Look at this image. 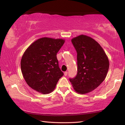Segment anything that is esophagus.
I'll use <instances>...</instances> for the list:
<instances>
[{"label":"esophagus","mask_w":125,"mask_h":125,"mask_svg":"<svg viewBox=\"0 0 125 125\" xmlns=\"http://www.w3.org/2000/svg\"><path fill=\"white\" fill-rule=\"evenodd\" d=\"M67 74H68V72H65L64 73V75L65 76H67Z\"/></svg>","instance_id":"esophagus-1"}]
</instances>
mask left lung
<instances>
[{"mask_svg":"<svg viewBox=\"0 0 125 125\" xmlns=\"http://www.w3.org/2000/svg\"><path fill=\"white\" fill-rule=\"evenodd\" d=\"M71 41L77 52L78 72L69 80L75 92L86 94L105 80L109 68V59L100 44L92 37L80 35Z\"/></svg>","mask_w":125,"mask_h":125,"instance_id":"obj_1","label":"left lung"}]
</instances>
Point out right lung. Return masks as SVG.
Segmentation results:
<instances>
[{
  "label": "right lung",
  "mask_w": 125,
  "mask_h": 125,
  "mask_svg": "<svg viewBox=\"0 0 125 125\" xmlns=\"http://www.w3.org/2000/svg\"><path fill=\"white\" fill-rule=\"evenodd\" d=\"M64 42L62 39L42 37L25 50L21 60V69L25 82L32 89L43 94L54 90L63 75L56 55Z\"/></svg>",
  "instance_id": "obj_1"
}]
</instances>
